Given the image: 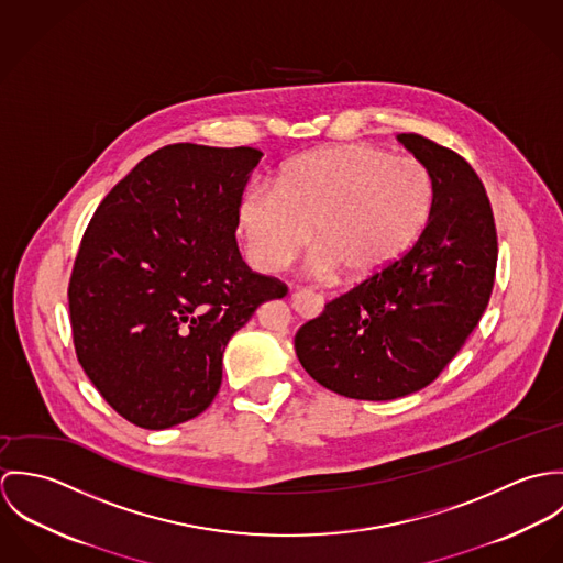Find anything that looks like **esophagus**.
Segmentation results:
<instances>
[{
  "instance_id": "34e87169",
  "label": "esophagus",
  "mask_w": 563,
  "mask_h": 563,
  "mask_svg": "<svg viewBox=\"0 0 563 563\" xmlns=\"http://www.w3.org/2000/svg\"><path fill=\"white\" fill-rule=\"evenodd\" d=\"M290 301H292V308L301 317H314V314H319L322 310V297L321 295H314V292H306V290L292 292Z\"/></svg>"
}]
</instances>
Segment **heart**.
Instances as JSON below:
<instances>
[{"label":"heart","mask_w":563,"mask_h":563,"mask_svg":"<svg viewBox=\"0 0 563 563\" xmlns=\"http://www.w3.org/2000/svg\"><path fill=\"white\" fill-rule=\"evenodd\" d=\"M435 203L429 168L368 143L321 147L286 162L275 188L251 184L239 199V232L255 266L277 271L312 239L322 271L353 282L395 268L420 242Z\"/></svg>","instance_id":"heart-1"}]
</instances>
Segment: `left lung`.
Returning a JSON list of instances; mask_svg holds the SVG:
<instances>
[{"label": "left lung", "instance_id": "8db88e82", "mask_svg": "<svg viewBox=\"0 0 563 563\" xmlns=\"http://www.w3.org/2000/svg\"><path fill=\"white\" fill-rule=\"evenodd\" d=\"M397 139L433 177L422 239L295 335L308 375L360 401H393L429 386L482 321L496 273L494 214L475 168L424 136Z\"/></svg>", "mask_w": 563, "mask_h": 563}]
</instances>
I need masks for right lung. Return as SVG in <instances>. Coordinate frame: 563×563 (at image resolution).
I'll use <instances>...</instances> for the list:
<instances>
[{
    "mask_svg": "<svg viewBox=\"0 0 563 563\" xmlns=\"http://www.w3.org/2000/svg\"><path fill=\"white\" fill-rule=\"evenodd\" d=\"M264 154L166 145L99 203L69 282L74 344L106 402L143 429L199 416L223 379V351L288 288L239 251V199Z\"/></svg>",
    "mask_w": 563,
    "mask_h": 563,
    "instance_id": "right-lung-1",
    "label": "right lung"
}]
</instances>
